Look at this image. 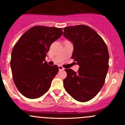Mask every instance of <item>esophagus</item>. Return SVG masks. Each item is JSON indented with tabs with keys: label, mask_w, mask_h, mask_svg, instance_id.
<instances>
[{
	"label": "esophagus",
	"mask_w": 125,
	"mask_h": 125,
	"mask_svg": "<svg viewBox=\"0 0 125 125\" xmlns=\"http://www.w3.org/2000/svg\"><path fill=\"white\" fill-rule=\"evenodd\" d=\"M64 69H65V68H63V67L62 66H59V70L60 71V70H64Z\"/></svg>",
	"instance_id": "1"
}]
</instances>
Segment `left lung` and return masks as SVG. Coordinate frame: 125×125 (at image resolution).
<instances>
[{
	"label": "left lung",
	"instance_id": "left-lung-1",
	"mask_svg": "<svg viewBox=\"0 0 125 125\" xmlns=\"http://www.w3.org/2000/svg\"><path fill=\"white\" fill-rule=\"evenodd\" d=\"M63 36L73 45L72 59L80 66L78 72L65 69L67 76L63 80L65 89L79 102L91 100L104 84L108 70L109 55L101 36L87 26H68Z\"/></svg>",
	"mask_w": 125,
	"mask_h": 125
}]
</instances>
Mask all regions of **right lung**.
I'll return each instance as SVG.
<instances>
[{"label":"right lung","instance_id":"add662e5","mask_svg":"<svg viewBox=\"0 0 125 125\" xmlns=\"http://www.w3.org/2000/svg\"><path fill=\"white\" fill-rule=\"evenodd\" d=\"M62 34V28L36 26L23 34L13 47L10 61L13 79L26 97L37 99L49 89L59 67L50 66L45 58L52 43Z\"/></svg>","mask_w":125,"mask_h":125}]
</instances>
